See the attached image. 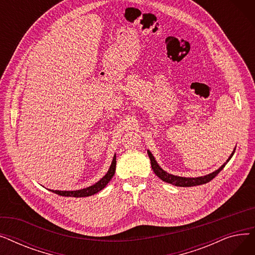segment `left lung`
I'll use <instances>...</instances> for the list:
<instances>
[{
	"label": "left lung",
	"mask_w": 255,
	"mask_h": 255,
	"mask_svg": "<svg viewBox=\"0 0 255 255\" xmlns=\"http://www.w3.org/2000/svg\"><path fill=\"white\" fill-rule=\"evenodd\" d=\"M236 150V148H235ZM235 150L234 152L232 153V155L230 156V158L226 160V162L221 165L217 170L213 171L211 173H209V175L207 176H204V177H198V178H185V177H179V176H173V175H170V173L166 172L165 170H163L161 167H160L157 163V161L155 160L154 156L152 155V153L150 151H148V155H149V158L151 160V165H152V169L153 171L156 173V176L158 178L161 179L162 181L166 182V183H169L171 185H175V186H180V187H191V186H197V185H203V184H206L208 182H210L211 180H213L214 178H215L218 173L223 169V167L226 165V163L230 161L231 158L233 157L234 153H235Z\"/></svg>",
	"instance_id": "obj_1"
}]
</instances>
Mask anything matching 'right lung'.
<instances>
[{"mask_svg": "<svg viewBox=\"0 0 255 255\" xmlns=\"http://www.w3.org/2000/svg\"><path fill=\"white\" fill-rule=\"evenodd\" d=\"M116 164H117V160H116V154H115V156L113 158L112 165L110 166L109 171L106 172V175L100 181H98L96 184H94L90 187H87V188L80 189V190H74V191H60V190H50V191L55 192L59 195H62V196H71V197H86V196H91V195L96 194L99 191H101L114 177L115 171H116Z\"/></svg>", "mask_w": 255, "mask_h": 255, "instance_id": "obj_1", "label": "right lung"}]
</instances>
